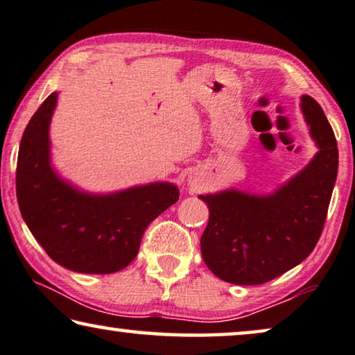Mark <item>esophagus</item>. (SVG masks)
I'll return each mask as SVG.
<instances>
[{
	"instance_id": "34e87169",
	"label": "esophagus",
	"mask_w": 355,
	"mask_h": 355,
	"mask_svg": "<svg viewBox=\"0 0 355 355\" xmlns=\"http://www.w3.org/2000/svg\"><path fill=\"white\" fill-rule=\"evenodd\" d=\"M189 184H190V186H195V179L193 178H189Z\"/></svg>"
}]
</instances>
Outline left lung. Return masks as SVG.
<instances>
[{
    "label": "left lung",
    "mask_w": 355,
    "mask_h": 355,
    "mask_svg": "<svg viewBox=\"0 0 355 355\" xmlns=\"http://www.w3.org/2000/svg\"><path fill=\"white\" fill-rule=\"evenodd\" d=\"M318 152L272 193L237 189L200 195L209 219L200 239L205 264L220 280L259 285L302 263L315 248L338 174V146L322 107L301 96Z\"/></svg>",
    "instance_id": "8db88e82"
}]
</instances>
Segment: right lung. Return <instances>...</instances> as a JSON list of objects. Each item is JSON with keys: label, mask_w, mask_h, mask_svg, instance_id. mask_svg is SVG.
I'll return each instance as SVG.
<instances>
[{"label": "right lung", "mask_w": 355, "mask_h": 355, "mask_svg": "<svg viewBox=\"0 0 355 355\" xmlns=\"http://www.w3.org/2000/svg\"><path fill=\"white\" fill-rule=\"evenodd\" d=\"M58 92L46 97L25 128L15 190L30 232L49 258L80 274H114L139 251L147 225L179 200L171 182H150L91 193L65 181L51 165L49 125Z\"/></svg>", "instance_id": "obj_1"}]
</instances>
